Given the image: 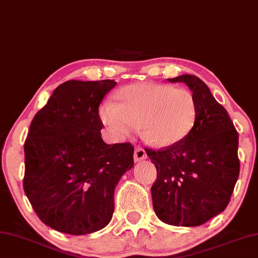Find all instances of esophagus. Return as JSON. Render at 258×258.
<instances>
[{
  "label": "esophagus",
  "instance_id": "34e87169",
  "mask_svg": "<svg viewBox=\"0 0 258 258\" xmlns=\"http://www.w3.org/2000/svg\"><path fill=\"white\" fill-rule=\"evenodd\" d=\"M147 158V153L144 148H141V147H137L136 151H134V161L139 162L141 161V159H145Z\"/></svg>",
  "mask_w": 258,
  "mask_h": 258
}]
</instances>
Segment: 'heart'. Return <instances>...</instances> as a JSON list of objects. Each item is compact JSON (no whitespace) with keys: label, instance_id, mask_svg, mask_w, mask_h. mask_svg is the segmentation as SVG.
<instances>
[{"label":"heart","instance_id":"obj_1","mask_svg":"<svg viewBox=\"0 0 258 258\" xmlns=\"http://www.w3.org/2000/svg\"><path fill=\"white\" fill-rule=\"evenodd\" d=\"M119 103L102 104L100 116L113 137L132 134L140 127L142 138L156 147L173 146L195 126L198 107L190 91L158 84H134L119 89Z\"/></svg>","mask_w":258,"mask_h":258}]
</instances>
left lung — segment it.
Returning <instances> with one entry per match:
<instances>
[{"mask_svg":"<svg viewBox=\"0 0 258 258\" xmlns=\"http://www.w3.org/2000/svg\"><path fill=\"white\" fill-rule=\"evenodd\" d=\"M186 84L196 101L198 119L178 144L145 148L157 170L151 186L157 217L174 226H200L225 210L240 172L239 134L223 105L196 76L169 79Z\"/></svg>","mask_w":258,"mask_h":258,"instance_id":"left-lung-1","label":"left lung"}]
</instances>
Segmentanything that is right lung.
<instances>
[{"label":"right lung","instance_id":"add662e5","mask_svg":"<svg viewBox=\"0 0 258 258\" xmlns=\"http://www.w3.org/2000/svg\"><path fill=\"white\" fill-rule=\"evenodd\" d=\"M114 80H69L36 112L24 145V191L47 226L71 235L107 226L113 193L134 164L130 142L107 145L99 107Z\"/></svg>","mask_w":258,"mask_h":258}]
</instances>
